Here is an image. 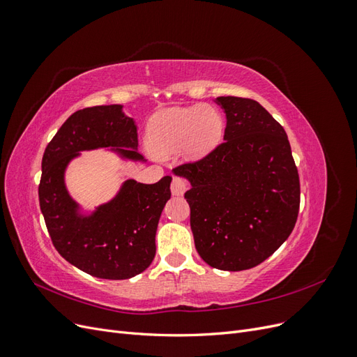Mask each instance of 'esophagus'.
I'll use <instances>...</instances> for the list:
<instances>
[{"mask_svg": "<svg viewBox=\"0 0 357 357\" xmlns=\"http://www.w3.org/2000/svg\"><path fill=\"white\" fill-rule=\"evenodd\" d=\"M186 190H188V183H186L185 178L180 177V176H174V177H172V181H171V192H172V195L180 197V195H183V193H185Z\"/></svg>", "mask_w": 357, "mask_h": 357, "instance_id": "1", "label": "esophagus"}]
</instances>
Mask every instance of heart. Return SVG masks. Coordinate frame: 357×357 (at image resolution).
I'll return each instance as SVG.
<instances>
[{
    "label": "heart",
    "instance_id": "1",
    "mask_svg": "<svg viewBox=\"0 0 357 357\" xmlns=\"http://www.w3.org/2000/svg\"><path fill=\"white\" fill-rule=\"evenodd\" d=\"M222 131L223 117L214 107H172L150 119L147 147L156 156H168L185 143V153L198 158L218 144Z\"/></svg>",
    "mask_w": 357,
    "mask_h": 357
}]
</instances>
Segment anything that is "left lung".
<instances>
[{
  "label": "left lung",
  "instance_id": "left-lung-1",
  "mask_svg": "<svg viewBox=\"0 0 357 357\" xmlns=\"http://www.w3.org/2000/svg\"><path fill=\"white\" fill-rule=\"evenodd\" d=\"M225 135L204 158L174 172L190 181L185 198L204 262L244 271L271 256L294 231L299 213L298 168L284 128L250 98L219 96Z\"/></svg>",
  "mask_w": 357,
  "mask_h": 357
}]
</instances>
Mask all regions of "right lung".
Wrapping results in <instances>:
<instances>
[{"instance_id":"right-lung-1","label":"right lung","mask_w":357,"mask_h":357,"mask_svg":"<svg viewBox=\"0 0 357 357\" xmlns=\"http://www.w3.org/2000/svg\"><path fill=\"white\" fill-rule=\"evenodd\" d=\"M122 147L129 159H143L137 126L122 105H96L73 113L47 144L41 160L40 208L58 253L71 265L98 278H131L152 264L160 213L171 198V177L153 185L128 180L119 195L82 218L63 185V171L80 150ZM132 146V149H123Z\"/></svg>"}]
</instances>
